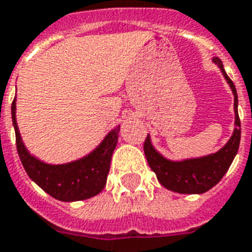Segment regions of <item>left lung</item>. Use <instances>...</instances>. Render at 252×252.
<instances>
[{
  "label": "left lung",
  "mask_w": 252,
  "mask_h": 252,
  "mask_svg": "<svg viewBox=\"0 0 252 252\" xmlns=\"http://www.w3.org/2000/svg\"><path fill=\"white\" fill-rule=\"evenodd\" d=\"M213 63L221 69L222 75L229 84L234 94V131L227 143L217 153L198 158H189L183 160H171L163 157L154 147L150 134L144 140V155L147 158L148 165L157 173V177L164 188L183 194H201L208 192L220 183L223 175L233 163L237 155L241 142V121L238 116V94L235 85L229 76L226 75L223 64L217 56L213 58Z\"/></svg>",
  "instance_id": "left-lung-1"
}]
</instances>
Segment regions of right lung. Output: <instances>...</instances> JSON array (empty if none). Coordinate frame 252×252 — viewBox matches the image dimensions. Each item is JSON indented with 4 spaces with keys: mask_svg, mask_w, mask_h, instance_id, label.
Wrapping results in <instances>:
<instances>
[{
    "mask_svg": "<svg viewBox=\"0 0 252 252\" xmlns=\"http://www.w3.org/2000/svg\"><path fill=\"white\" fill-rule=\"evenodd\" d=\"M11 104V120L15 130L17 151L29 177L56 200L64 202L88 200L101 193L106 185L110 160L118 142L121 126L106 134L102 142L85 157L64 164L44 163L29 153L17 125V106Z\"/></svg>",
    "mask_w": 252,
    "mask_h": 252,
    "instance_id": "right-lung-1",
    "label": "right lung"
}]
</instances>
